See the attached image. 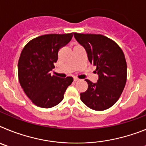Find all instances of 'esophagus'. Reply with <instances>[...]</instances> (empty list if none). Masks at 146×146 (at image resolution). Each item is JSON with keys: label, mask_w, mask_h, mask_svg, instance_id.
I'll use <instances>...</instances> for the list:
<instances>
[{"label": "esophagus", "mask_w": 146, "mask_h": 146, "mask_svg": "<svg viewBox=\"0 0 146 146\" xmlns=\"http://www.w3.org/2000/svg\"><path fill=\"white\" fill-rule=\"evenodd\" d=\"M80 79H78V78H77V77H74V82H77V81H79Z\"/></svg>", "instance_id": "obj_1"}]
</instances>
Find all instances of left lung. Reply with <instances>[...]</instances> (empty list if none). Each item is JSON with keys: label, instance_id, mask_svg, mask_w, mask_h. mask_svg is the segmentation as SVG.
Returning a JSON list of instances; mask_svg holds the SVG:
<instances>
[{"label": "left lung", "instance_id": "obj_1", "mask_svg": "<svg viewBox=\"0 0 146 146\" xmlns=\"http://www.w3.org/2000/svg\"><path fill=\"white\" fill-rule=\"evenodd\" d=\"M74 36L99 75L96 83L86 80L88 87L80 94L81 101L94 110L108 109L118 101L126 85L127 66L123 52L113 40L103 35L74 33Z\"/></svg>", "mask_w": 146, "mask_h": 146}]
</instances>
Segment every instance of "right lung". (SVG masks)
Masks as SVG:
<instances>
[{"label": "right lung", "instance_id": "add662e5", "mask_svg": "<svg viewBox=\"0 0 146 146\" xmlns=\"http://www.w3.org/2000/svg\"><path fill=\"white\" fill-rule=\"evenodd\" d=\"M74 33L46 34L31 40L22 50L18 61L20 86L32 102L43 108L57 105L64 99L73 78L51 75L58 51L69 43Z\"/></svg>", "mask_w": 146, "mask_h": 146}]
</instances>
